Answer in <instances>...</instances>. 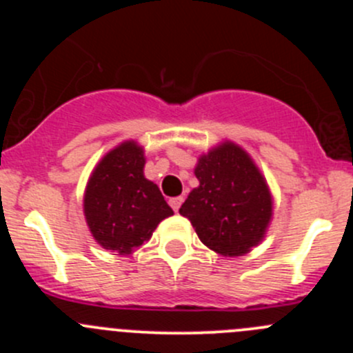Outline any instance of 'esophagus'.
I'll return each mask as SVG.
<instances>
[{"mask_svg":"<svg viewBox=\"0 0 353 353\" xmlns=\"http://www.w3.org/2000/svg\"><path fill=\"white\" fill-rule=\"evenodd\" d=\"M183 196H176V198H170L169 199V205L172 206V210L174 212H179V208H181V205H183Z\"/></svg>","mask_w":353,"mask_h":353,"instance_id":"1","label":"esophagus"}]
</instances>
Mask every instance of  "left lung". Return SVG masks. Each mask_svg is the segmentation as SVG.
<instances>
[{
  "instance_id": "obj_1",
  "label": "left lung",
  "mask_w": 353,
  "mask_h": 353,
  "mask_svg": "<svg viewBox=\"0 0 353 353\" xmlns=\"http://www.w3.org/2000/svg\"><path fill=\"white\" fill-rule=\"evenodd\" d=\"M199 186L179 213L193 223L199 241L222 256H243L265 237L273 215L266 179L249 154L223 141L194 167Z\"/></svg>"
}]
</instances>
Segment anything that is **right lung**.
<instances>
[{
	"label": "right lung",
	"instance_id": "obj_1",
	"mask_svg": "<svg viewBox=\"0 0 353 353\" xmlns=\"http://www.w3.org/2000/svg\"><path fill=\"white\" fill-rule=\"evenodd\" d=\"M145 152L137 141L117 145L95 165L83 196L92 236L104 249L131 254L160 222L174 215L159 186L143 174Z\"/></svg>",
	"mask_w": 353,
	"mask_h": 353
}]
</instances>
